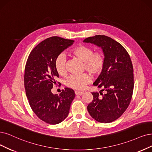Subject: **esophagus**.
Instances as JSON below:
<instances>
[{"instance_id":"esophagus-1","label":"esophagus","mask_w":152,"mask_h":152,"mask_svg":"<svg viewBox=\"0 0 152 152\" xmlns=\"http://www.w3.org/2000/svg\"><path fill=\"white\" fill-rule=\"evenodd\" d=\"M75 94H76V95H82L83 94V93L81 92V91H75Z\"/></svg>"}]
</instances>
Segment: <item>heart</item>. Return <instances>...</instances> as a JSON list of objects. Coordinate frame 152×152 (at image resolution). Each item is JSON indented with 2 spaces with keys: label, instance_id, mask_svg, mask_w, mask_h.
Segmentation results:
<instances>
[{
  "label": "heart",
  "instance_id": "obj_1",
  "mask_svg": "<svg viewBox=\"0 0 152 152\" xmlns=\"http://www.w3.org/2000/svg\"><path fill=\"white\" fill-rule=\"evenodd\" d=\"M71 53L83 62V68L93 75H99L103 70L105 58L103 53L94 52L93 49L85 45H79L71 50ZM66 57L64 54H59L54 61V68L58 75H66ZM91 81V76L87 73L82 75H73L66 80V86L76 89H83Z\"/></svg>",
  "mask_w": 152,
  "mask_h": 152
}]
</instances>
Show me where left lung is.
<instances>
[{"mask_svg":"<svg viewBox=\"0 0 152 152\" xmlns=\"http://www.w3.org/2000/svg\"><path fill=\"white\" fill-rule=\"evenodd\" d=\"M83 42L102 48L105 58L103 70L93 83L103 88L101 91L105 94L102 93L99 97L98 93H91L93 99L88 105V111L98 122H112L123 115L132 99L134 82L130 57L121 44L108 36L96 35Z\"/></svg>","mask_w":152,"mask_h":152,"instance_id":"1","label":"left lung"}]
</instances>
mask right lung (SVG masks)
I'll return each mask as SVG.
<instances>
[{"mask_svg": "<svg viewBox=\"0 0 152 152\" xmlns=\"http://www.w3.org/2000/svg\"><path fill=\"white\" fill-rule=\"evenodd\" d=\"M74 41L53 36L45 39L30 53L25 67L26 94L32 111L39 118L49 124L63 121L69 114L75 91L66 88L58 95L51 89L59 75L54 61Z\"/></svg>", "mask_w": 152, "mask_h": 152, "instance_id": "add662e5", "label": "right lung"}]
</instances>
